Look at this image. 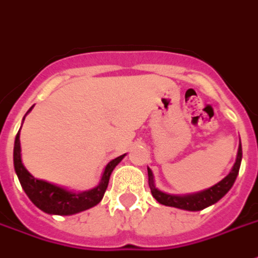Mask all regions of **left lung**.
<instances>
[{"label": "left lung", "mask_w": 258, "mask_h": 258, "mask_svg": "<svg viewBox=\"0 0 258 258\" xmlns=\"http://www.w3.org/2000/svg\"><path fill=\"white\" fill-rule=\"evenodd\" d=\"M240 162H242V146L239 144L236 162H235L232 170L229 171L227 177L221 179L218 184L210 186L209 189L200 190V192L189 195H170L164 194L160 189H157L156 185H155V179H153V173H152L151 168H148V178H149V188H151L152 196L160 205L177 207V209H182V210L188 211L203 210L206 207L217 203L218 200L221 199L222 196L227 195L228 190L232 188L233 182H235V179H236L239 174Z\"/></svg>", "instance_id": "obj_1"}]
</instances>
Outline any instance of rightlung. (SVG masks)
Here are the masks:
<instances>
[{
    "mask_svg": "<svg viewBox=\"0 0 258 258\" xmlns=\"http://www.w3.org/2000/svg\"><path fill=\"white\" fill-rule=\"evenodd\" d=\"M33 106L27 110V113L30 112ZM26 113V114H27ZM26 117V116H25ZM23 117V120H25ZM20 130L19 133L16 134L15 138V146H14V166L16 175L19 178V182L22 185V188L26 192V195L29 196V199L34 203V205L42 210L44 213L48 214H58V216H72L80 211H84L87 209H91L96 206L103 198L105 190L109 184V178L110 174L114 170V167L117 166L118 163L123 160V157L125 155L113 159L112 162L107 163V166L102 173L101 182L96 185L95 188H92L90 190L85 192H72V190L60 188L58 185L49 184L47 181H42L36 177H33L27 168L23 166L22 163V155H20Z\"/></svg>",
    "mask_w": 258,
    "mask_h": 258,
    "instance_id": "right-lung-1",
    "label": "right lung"
}]
</instances>
